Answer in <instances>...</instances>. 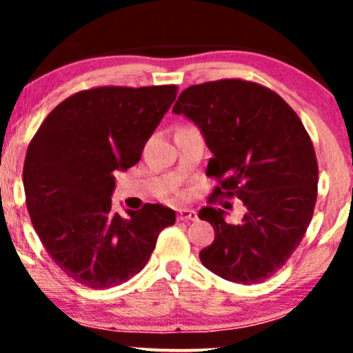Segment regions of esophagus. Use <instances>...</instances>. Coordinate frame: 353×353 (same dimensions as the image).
Wrapping results in <instances>:
<instances>
[{"label": "esophagus", "instance_id": "34e87169", "mask_svg": "<svg viewBox=\"0 0 353 353\" xmlns=\"http://www.w3.org/2000/svg\"><path fill=\"white\" fill-rule=\"evenodd\" d=\"M177 221L188 222V221H197V214L190 209H181L177 214Z\"/></svg>", "mask_w": 353, "mask_h": 353}]
</instances>
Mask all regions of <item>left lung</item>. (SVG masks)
Instances as JSON below:
<instances>
[{
  "instance_id": "1",
  "label": "left lung",
  "mask_w": 353,
  "mask_h": 353,
  "mask_svg": "<svg viewBox=\"0 0 353 353\" xmlns=\"http://www.w3.org/2000/svg\"><path fill=\"white\" fill-rule=\"evenodd\" d=\"M172 112L201 129L212 152L205 174L221 184L214 194L245 208L237 225L225 210H199L216 232L201 262L230 282L267 281L301 244L317 201V157L302 121L277 92L242 79L184 89Z\"/></svg>"
}]
</instances>
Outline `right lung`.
<instances>
[{
    "label": "right lung",
    "mask_w": 353,
    "mask_h": 353,
    "mask_svg": "<svg viewBox=\"0 0 353 353\" xmlns=\"http://www.w3.org/2000/svg\"><path fill=\"white\" fill-rule=\"evenodd\" d=\"M177 86L76 92L39 125L23 168L26 208L54 264L89 289L129 281L148 264L176 212L161 204L112 212L114 172L139 163Z\"/></svg>",
    "instance_id": "obj_1"
}]
</instances>
